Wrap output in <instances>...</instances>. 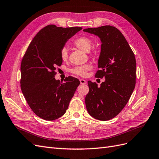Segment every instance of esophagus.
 <instances>
[{"instance_id": "esophagus-1", "label": "esophagus", "mask_w": 159, "mask_h": 159, "mask_svg": "<svg viewBox=\"0 0 159 159\" xmlns=\"http://www.w3.org/2000/svg\"><path fill=\"white\" fill-rule=\"evenodd\" d=\"M80 84H85L87 83V82H86V80L84 79H80Z\"/></svg>"}]
</instances>
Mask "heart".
<instances>
[{"label":"heart","instance_id":"b5f03b06","mask_svg":"<svg viewBox=\"0 0 159 159\" xmlns=\"http://www.w3.org/2000/svg\"><path fill=\"white\" fill-rule=\"evenodd\" d=\"M73 44L76 48H79L81 51H83L84 52H89L90 48H91L93 43L91 39L88 37H86V36H82V37L76 39L74 40ZM95 53H96V51L94 48L92 51V54H94ZM60 57L61 59L63 61H66L68 58H69V50H68L66 47H62L61 48L60 51ZM91 69L92 66L89 64H87L82 66H75L73 69H72L70 71L72 73L75 75L84 76L87 74V72L90 70Z\"/></svg>","mask_w":159,"mask_h":159}]
</instances>
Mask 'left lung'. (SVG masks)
<instances>
[{
    "instance_id": "1",
    "label": "left lung",
    "mask_w": 159,
    "mask_h": 159,
    "mask_svg": "<svg viewBox=\"0 0 159 159\" xmlns=\"http://www.w3.org/2000/svg\"><path fill=\"white\" fill-rule=\"evenodd\" d=\"M83 31L98 36L101 40L99 70L95 77L105 79L100 87L88 81L89 92L85 97L86 107L94 119L110 120L123 109L135 87L134 54L123 34L115 26L106 25Z\"/></svg>"
}]
</instances>
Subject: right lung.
Listing matches in <instances>:
<instances>
[{
	"mask_svg": "<svg viewBox=\"0 0 159 159\" xmlns=\"http://www.w3.org/2000/svg\"><path fill=\"white\" fill-rule=\"evenodd\" d=\"M81 29L45 26L36 34L22 58L21 90L32 111L44 120H56L64 115L80 84L75 77H66L62 83L54 76L57 66L62 63L61 48Z\"/></svg>",
	"mask_w": 159,
	"mask_h": 159,
	"instance_id": "obj_1",
	"label": "right lung"
}]
</instances>
